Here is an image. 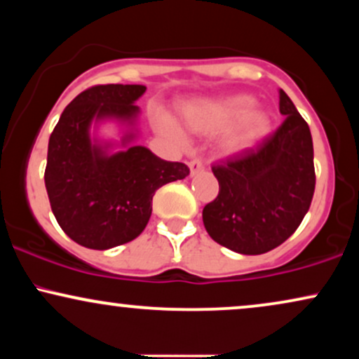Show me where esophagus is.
<instances>
[{"instance_id": "1", "label": "esophagus", "mask_w": 359, "mask_h": 359, "mask_svg": "<svg viewBox=\"0 0 359 359\" xmlns=\"http://www.w3.org/2000/svg\"><path fill=\"white\" fill-rule=\"evenodd\" d=\"M189 168H191V177H194L204 170V165L201 160H192V162H189Z\"/></svg>"}]
</instances>
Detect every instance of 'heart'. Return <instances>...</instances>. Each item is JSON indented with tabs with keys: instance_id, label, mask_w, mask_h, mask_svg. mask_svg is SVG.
Returning a JSON list of instances; mask_svg holds the SVG:
<instances>
[{
	"instance_id": "b5f03b06",
	"label": "heart",
	"mask_w": 359,
	"mask_h": 359,
	"mask_svg": "<svg viewBox=\"0 0 359 359\" xmlns=\"http://www.w3.org/2000/svg\"><path fill=\"white\" fill-rule=\"evenodd\" d=\"M257 100L250 94L208 97L184 104L180 108V119L194 133L216 135L231 130L222 138L221 148L224 154L234 155L250 150L262 142L271 130L270 114L263 109H253ZM156 126L175 140H182L179 126L165 113L155 114Z\"/></svg>"
}]
</instances>
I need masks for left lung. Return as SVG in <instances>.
<instances>
[{"label": "left lung", "instance_id": "1", "mask_svg": "<svg viewBox=\"0 0 359 359\" xmlns=\"http://www.w3.org/2000/svg\"><path fill=\"white\" fill-rule=\"evenodd\" d=\"M285 121L257 148L212 167L219 194L205 204V231L241 255H262L290 238L302 222L316 189L314 147L306 119L278 90Z\"/></svg>", "mask_w": 359, "mask_h": 359}]
</instances>
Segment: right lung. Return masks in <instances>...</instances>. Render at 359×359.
I'll return each instance as SVG.
<instances>
[{
	"label": "right lung",
	"mask_w": 359,
	"mask_h": 359,
	"mask_svg": "<svg viewBox=\"0 0 359 359\" xmlns=\"http://www.w3.org/2000/svg\"><path fill=\"white\" fill-rule=\"evenodd\" d=\"M142 84L86 89L60 114L48 140L45 187L53 216L81 246L109 250L135 240L151 216L162 185L182 180L189 167L167 162L135 145ZM118 121L126 126L118 144L90 137V126ZM118 147V151L114 148Z\"/></svg>",
	"instance_id": "1"
}]
</instances>
